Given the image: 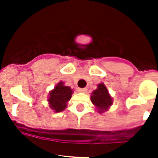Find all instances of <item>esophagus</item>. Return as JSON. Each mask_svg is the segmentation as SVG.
<instances>
[{
	"label": "esophagus",
	"instance_id": "34e87169",
	"mask_svg": "<svg viewBox=\"0 0 158 158\" xmlns=\"http://www.w3.org/2000/svg\"><path fill=\"white\" fill-rule=\"evenodd\" d=\"M78 91L80 92V93H86L87 89H85V88H83V89H78Z\"/></svg>",
	"mask_w": 158,
	"mask_h": 158
}]
</instances>
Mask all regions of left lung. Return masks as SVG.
Wrapping results in <instances>:
<instances>
[{"mask_svg": "<svg viewBox=\"0 0 158 158\" xmlns=\"http://www.w3.org/2000/svg\"><path fill=\"white\" fill-rule=\"evenodd\" d=\"M91 101L98 107L99 112L106 110L112 104L111 98L108 94L107 89L103 84H98V89L93 92Z\"/></svg>", "mask_w": 158, "mask_h": 158, "instance_id": "obj_1", "label": "left lung"}]
</instances>
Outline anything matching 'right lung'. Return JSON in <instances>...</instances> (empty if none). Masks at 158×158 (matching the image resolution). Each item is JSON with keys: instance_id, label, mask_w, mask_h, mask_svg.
<instances>
[{"instance_id": "1", "label": "right lung", "mask_w": 158, "mask_h": 158, "mask_svg": "<svg viewBox=\"0 0 158 158\" xmlns=\"http://www.w3.org/2000/svg\"><path fill=\"white\" fill-rule=\"evenodd\" d=\"M72 92L69 87L64 86L62 82L59 83L52 91L50 92V97L48 98L50 107L55 110V112H60L64 110L67 102L71 98Z\"/></svg>"}]
</instances>
